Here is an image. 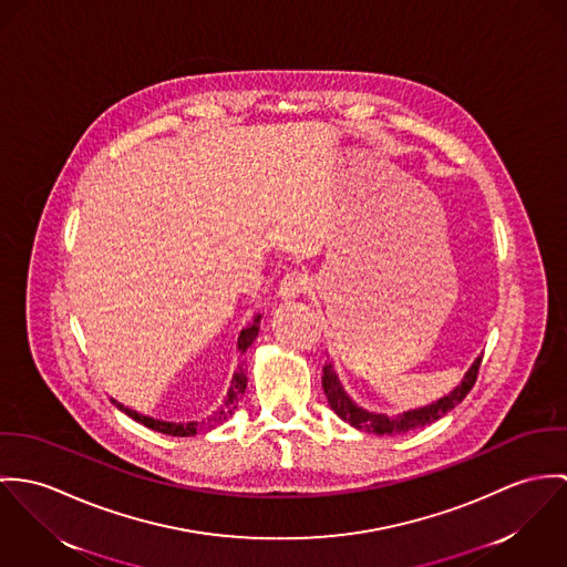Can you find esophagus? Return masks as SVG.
<instances>
[{"label":"esophagus","instance_id":"34e87169","mask_svg":"<svg viewBox=\"0 0 567 567\" xmlns=\"http://www.w3.org/2000/svg\"><path fill=\"white\" fill-rule=\"evenodd\" d=\"M309 276L298 271V269H291L282 276V282H280V298L289 300V298H298L302 293H307L309 289Z\"/></svg>","mask_w":567,"mask_h":567}]
</instances>
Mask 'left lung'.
I'll return each mask as SVG.
<instances>
[{
  "instance_id": "1",
  "label": "left lung",
  "mask_w": 567,
  "mask_h": 567,
  "mask_svg": "<svg viewBox=\"0 0 567 567\" xmlns=\"http://www.w3.org/2000/svg\"><path fill=\"white\" fill-rule=\"evenodd\" d=\"M481 359H476V363L472 365V370L465 374L463 382L452 391L447 393L445 398L437 400L435 404L431 406H424V409H417V411H409L395 420L386 417V415H377V413H368L363 411L361 406H357L348 395L346 391L341 389V382L337 380V374L332 370V365H326L323 368V374H321V386H323V393L328 398V404L330 409L348 424H352L354 429L359 431H368V433H377V435H400V433H409L413 429H422L426 424H433L437 422L440 417H443L447 411H452L458 402H463V398L472 391L476 378H478V368H481Z\"/></svg>"
}]
</instances>
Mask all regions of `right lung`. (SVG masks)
<instances>
[{
	"instance_id": "1",
	"label": "right lung",
	"mask_w": 567,
	"mask_h": 567,
	"mask_svg": "<svg viewBox=\"0 0 567 567\" xmlns=\"http://www.w3.org/2000/svg\"><path fill=\"white\" fill-rule=\"evenodd\" d=\"M258 319H260V317L256 315L252 323H248V326L241 330V334H239V350H241V352H248V348L252 346V341L256 339V334H258ZM246 386H248V378H246L244 368H239V370L235 372V377H233V384H230V389H228V398H226L224 406H221L215 415H210L208 426H217V424L226 422V420L235 413V409H237L241 395L246 393ZM113 402H115V400H113ZM115 404H117V402H115ZM117 409H122L134 422L143 424V426H147V429H152V431H156V433L172 435V437H190V435H195V433L202 429L197 422H189V424H172V422H161V420H152V417L138 415V413H134V411H130V409H124L122 404H117Z\"/></svg>"
}]
</instances>
